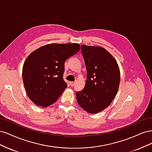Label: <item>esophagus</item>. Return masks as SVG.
<instances>
[{"instance_id":"1","label":"esophagus","mask_w":152,"mask_h":152,"mask_svg":"<svg viewBox=\"0 0 152 152\" xmlns=\"http://www.w3.org/2000/svg\"><path fill=\"white\" fill-rule=\"evenodd\" d=\"M75 82H70V84L71 86H73L75 85Z\"/></svg>"}]
</instances>
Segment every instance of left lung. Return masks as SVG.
Wrapping results in <instances>:
<instances>
[{
  "mask_svg": "<svg viewBox=\"0 0 152 152\" xmlns=\"http://www.w3.org/2000/svg\"><path fill=\"white\" fill-rule=\"evenodd\" d=\"M87 70L83 90L76 93L77 103L85 111L96 113L107 108L115 97L120 84L117 61L109 52L99 46L81 45Z\"/></svg>",
  "mask_w": 152,
  "mask_h": 152,
  "instance_id": "left-lung-1",
  "label": "left lung"
}]
</instances>
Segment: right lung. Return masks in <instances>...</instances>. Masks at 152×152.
<instances>
[{
  "label": "right lung",
  "instance_id": "add662e5",
  "mask_svg": "<svg viewBox=\"0 0 152 152\" xmlns=\"http://www.w3.org/2000/svg\"><path fill=\"white\" fill-rule=\"evenodd\" d=\"M80 50L78 44H50L32 52L22 72L26 93L36 105L47 107L67 87L63 79L65 62Z\"/></svg>",
  "mask_w": 152,
  "mask_h": 152
}]
</instances>
